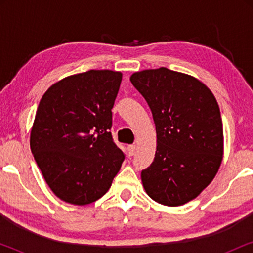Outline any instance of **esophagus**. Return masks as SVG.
<instances>
[{"mask_svg":"<svg viewBox=\"0 0 253 253\" xmlns=\"http://www.w3.org/2000/svg\"><path fill=\"white\" fill-rule=\"evenodd\" d=\"M127 153H129L130 157H132V155L136 153V146H134V145H129V146H127Z\"/></svg>","mask_w":253,"mask_h":253,"instance_id":"esophagus-1","label":"esophagus"}]
</instances>
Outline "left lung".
Listing matches in <instances>:
<instances>
[{
    "instance_id": "left-lung-1",
    "label": "left lung",
    "mask_w": 253,
    "mask_h": 253,
    "mask_svg": "<svg viewBox=\"0 0 253 253\" xmlns=\"http://www.w3.org/2000/svg\"><path fill=\"white\" fill-rule=\"evenodd\" d=\"M130 81L150 106L157 130L154 160L141 171L145 191L162 205H184L213 181L222 162L215 96L199 79L164 67L134 72Z\"/></svg>"
}]
</instances>
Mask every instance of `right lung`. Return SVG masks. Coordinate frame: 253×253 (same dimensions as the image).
<instances>
[{
	"instance_id": "obj_1",
	"label": "right lung",
	"mask_w": 253,
	"mask_h": 253,
	"mask_svg": "<svg viewBox=\"0 0 253 253\" xmlns=\"http://www.w3.org/2000/svg\"><path fill=\"white\" fill-rule=\"evenodd\" d=\"M122 72L68 76L44 92L30 136L31 151L54 195L88 205L105 195L124 160L114 143L112 108Z\"/></svg>"
}]
</instances>
